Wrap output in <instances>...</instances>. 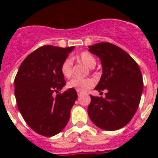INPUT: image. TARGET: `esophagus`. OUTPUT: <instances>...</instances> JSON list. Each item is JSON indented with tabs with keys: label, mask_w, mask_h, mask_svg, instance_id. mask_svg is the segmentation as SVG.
<instances>
[{
	"label": "esophagus",
	"mask_w": 158,
	"mask_h": 158,
	"mask_svg": "<svg viewBox=\"0 0 158 158\" xmlns=\"http://www.w3.org/2000/svg\"><path fill=\"white\" fill-rule=\"evenodd\" d=\"M77 94H78V96H80V95H81L83 93H82V92H80V91H77Z\"/></svg>",
	"instance_id": "34e87169"
}]
</instances>
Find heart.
I'll list each match as a JSON object with an SVG mask.
<instances>
[{"instance_id": "1", "label": "heart", "mask_w": 158, "mask_h": 158, "mask_svg": "<svg viewBox=\"0 0 158 158\" xmlns=\"http://www.w3.org/2000/svg\"><path fill=\"white\" fill-rule=\"evenodd\" d=\"M77 57L83 64L89 68H94L96 65V60L89 52H84L80 53ZM72 64H73L72 60L69 58H67L62 62L61 66H60V72L64 78L68 79L71 77L72 73H73ZM94 85H95V81L93 79H73L67 84V87L69 89H74L77 91L80 92L87 91L88 89L93 88Z\"/></svg>"}]
</instances>
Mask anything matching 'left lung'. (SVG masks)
<instances>
[{"mask_svg": "<svg viewBox=\"0 0 158 158\" xmlns=\"http://www.w3.org/2000/svg\"><path fill=\"white\" fill-rule=\"evenodd\" d=\"M89 48L102 66L95 89L100 94L107 91L105 98L90 96L89 118L102 130H117L130 122L139 105L143 88L139 66L126 52L111 43H99Z\"/></svg>", "mask_w": 158, "mask_h": 158, "instance_id": "8db88e82", "label": "left lung"}]
</instances>
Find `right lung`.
Here are the masks:
<instances>
[{
    "instance_id": "obj_1",
    "label": "right lung",
    "mask_w": 158,
    "mask_h": 158,
    "mask_svg": "<svg viewBox=\"0 0 158 158\" xmlns=\"http://www.w3.org/2000/svg\"><path fill=\"white\" fill-rule=\"evenodd\" d=\"M74 48H38L22 62L15 79L19 110L27 125L43 136L52 137L63 130L78 98L74 89L53 96L66 84L60 66Z\"/></svg>"
}]
</instances>
